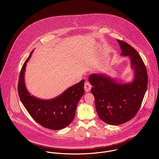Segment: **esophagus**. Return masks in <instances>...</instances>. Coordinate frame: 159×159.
I'll use <instances>...</instances> for the list:
<instances>
[{"mask_svg":"<svg viewBox=\"0 0 159 159\" xmlns=\"http://www.w3.org/2000/svg\"><path fill=\"white\" fill-rule=\"evenodd\" d=\"M84 88L85 91H86V93H88V92L90 91V90H91V84H90L89 82H85V84H84Z\"/></svg>","mask_w":159,"mask_h":159,"instance_id":"obj_1","label":"esophagus"}]
</instances>
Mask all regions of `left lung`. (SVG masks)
<instances>
[{
	"label": "left lung",
	"mask_w": 159,
	"mask_h": 159,
	"mask_svg": "<svg viewBox=\"0 0 159 159\" xmlns=\"http://www.w3.org/2000/svg\"><path fill=\"white\" fill-rule=\"evenodd\" d=\"M122 56H129L134 70L130 83L122 84L106 75L93 74L89 81L93 86L91 93L95 98L99 118L110 125H120L131 120L138 112L147 91V68L138 52L127 43L117 39Z\"/></svg>",
	"instance_id": "left-lung-1"
}]
</instances>
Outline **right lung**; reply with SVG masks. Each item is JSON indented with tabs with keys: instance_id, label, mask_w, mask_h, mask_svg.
Segmentation results:
<instances>
[{
	"instance_id": "add662e5",
	"label": "right lung",
	"mask_w": 159,
	"mask_h": 159,
	"mask_svg": "<svg viewBox=\"0 0 159 159\" xmlns=\"http://www.w3.org/2000/svg\"><path fill=\"white\" fill-rule=\"evenodd\" d=\"M34 50L25 62L20 73V99L32 118L41 126L54 130L62 129L75 118L77 103L84 94V80L70 87L61 95L52 99L41 100L31 95L25 86V73Z\"/></svg>"
}]
</instances>
